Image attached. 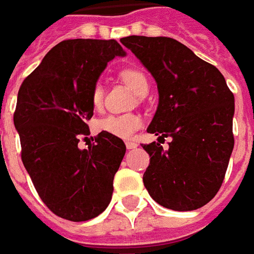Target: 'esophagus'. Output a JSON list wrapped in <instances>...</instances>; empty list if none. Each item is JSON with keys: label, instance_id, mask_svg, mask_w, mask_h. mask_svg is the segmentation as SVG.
I'll list each match as a JSON object with an SVG mask.
<instances>
[{"label": "esophagus", "instance_id": "obj_1", "mask_svg": "<svg viewBox=\"0 0 254 254\" xmlns=\"http://www.w3.org/2000/svg\"><path fill=\"white\" fill-rule=\"evenodd\" d=\"M127 149H133V148H136L137 147V144L134 143V141H127Z\"/></svg>", "mask_w": 254, "mask_h": 254}]
</instances>
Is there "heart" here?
<instances>
[{"label":"heart","mask_w":254,"mask_h":254,"mask_svg":"<svg viewBox=\"0 0 254 254\" xmlns=\"http://www.w3.org/2000/svg\"><path fill=\"white\" fill-rule=\"evenodd\" d=\"M121 77L130 88L140 95L144 89H148V81L143 72L138 69L127 67L121 72ZM103 100V89L100 84H95L91 92V102L95 109H99ZM143 125V118L137 114H109L98 121L96 127L102 132L113 134L120 138L132 137L134 132Z\"/></svg>","instance_id":"b5f03b06"}]
</instances>
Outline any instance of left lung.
<instances>
[{
  "label": "left lung",
  "instance_id": "obj_1",
  "mask_svg": "<svg viewBox=\"0 0 254 254\" xmlns=\"http://www.w3.org/2000/svg\"><path fill=\"white\" fill-rule=\"evenodd\" d=\"M121 43L158 84L147 132L171 137L166 151L156 141L143 145L149 155L144 187L169 209L201 208L222 187L234 148V95L216 67L173 38L132 35Z\"/></svg>",
  "mask_w": 254,
  "mask_h": 254
}]
</instances>
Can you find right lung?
I'll return each mask as SVG.
<instances>
[{"label": "right lung", "mask_w": 254, "mask_h": 254, "mask_svg": "<svg viewBox=\"0 0 254 254\" xmlns=\"http://www.w3.org/2000/svg\"><path fill=\"white\" fill-rule=\"evenodd\" d=\"M125 54L114 39L63 41L20 87L13 122L21 160L42 201L60 218L89 220L110 204L125 144L106 132L88 149L77 144L89 133L85 121L94 116L91 92L100 73Z\"/></svg>", "instance_id": "1"}]
</instances>
